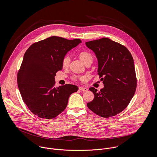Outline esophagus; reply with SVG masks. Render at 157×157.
Returning a JSON list of instances; mask_svg holds the SVG:
<instances>
[{"label":"esophagus","instance_id":"esophagus-1","mask_svg":"<svg viewBox=\"0 0 157 157\" xmlns=\"http://www.w3.org/2000/svg\"><path fill=\"white\" fill-rule=\"evenodd\" d=\"M79 90H81V91H87L88 89L86 88V87H79Z\"/></svg>","mask_w":157,"mask_h":157}]
</instances>
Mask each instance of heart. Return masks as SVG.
I'll return each instance as SVG.
<instances>
[{
	"mask_svg": "<svg viewBox=\"0 0 157 157\" xmlns=\"http://www.w3.org/2000/svg\"><path fill=\"white\" fill-rule=\"evenodd\" d=\"M79 58L81 59V60L84 63H86L87 61H89V60H92L93 61V56L92 55L89 53L87 52H81L79 53ZM70 58L69 56V55H65L63 59H62V66L63 68H68L69 64H70ZM84 78L83 77H80V76H73L72 77V79L75 80V81H78L79 79H81Z\"/></svg>",
	"mask_w": 157,
	"mask_h": 157,
	"instance_id": "obj_1",
	"label": "heart"
}]
</instances>
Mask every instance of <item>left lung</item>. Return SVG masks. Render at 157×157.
Listing matches in <instances>:
<instances>
[{"label":"left lung","mask_w":157,"mask_h":157,"mask_svg":"<svg viewBox=\"0 0 157 157\" xmlns=\"http://www.w3.org/2000/svg\"><path fill=\"white\" fill-rule=\"evenodd\" d=\"M98 60V74L104 88L94 93V99L87 104L96 114L108 118L124 110L135 94L137 78L133 57L122 44L107 38L86 42Z\"/></svg>","instance_id":"left-lung-1"}]
</instances>
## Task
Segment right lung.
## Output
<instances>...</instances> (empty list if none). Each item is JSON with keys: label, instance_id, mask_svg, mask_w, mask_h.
<instances>
[{"label": "right lung", "instance_id": "add662e5", "mask_svg": "<svg viewBox=\"0 0 157 157\" xmlns=\"http://www.w3.org/2000/svg\"><path fill=\"white\" fill-rule=\"evenodd\" d=\"M81 43L51 36L34 43L25 53L17 74L21 96L33 114L40 118L56 117L66 109L70 96L78 90L73 84L56 87V73L63 68L62 59Z\"/></svg>", "mask_w": 157, "mask_h": 157}]
</instances>
